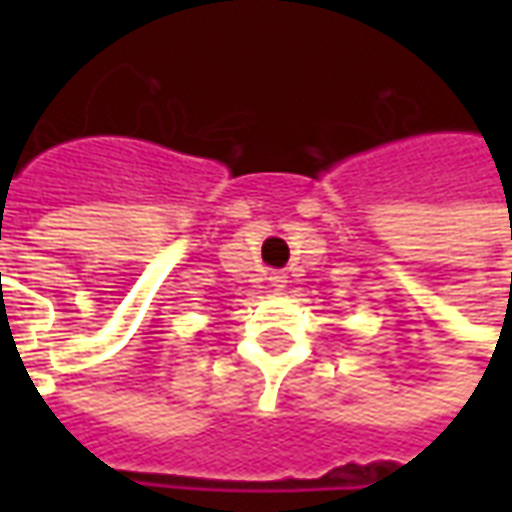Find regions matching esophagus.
<instances>
[{
    "label": "esophagus",
    "instance_id": "34e87169",
    "mask_svg": "<svg viewBox=\"0 0 512 512\" xmlns=\"http://www.w3.org/2000/svg\"><path fill=\"white\" fill-rule=\"evenodd\" d=\"M285 282H288L285 274H271V285H274V288H285Z\"/></svg>",
    "mask_w": 512,
    "mask_h": 512
}]
</instances>
